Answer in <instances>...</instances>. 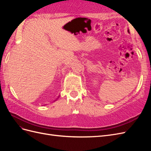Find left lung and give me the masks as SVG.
I'll use <instances>...</instances> for the list:
<instances>
[{
  "mask_svg": "<svg viewBox=\"0 0 151 151\" xmlns=\"http://www.w3.org/2000/svg\"><path fill=\"white\" fill-rule=\"evenodd\" d=\"M128 32H129V30H128Z\"/></svg>",
  "mask_w": 151,
  "mask_h": 151,
  "instance_id": "1",
  "label": "left lung"
}]
</instances>
